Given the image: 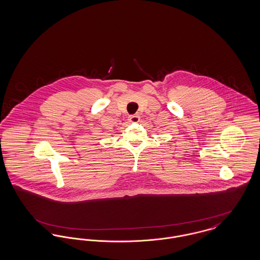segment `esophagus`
Wrapping results in <instances>:
<instances>
[{
  "instance_id": "obj_1",
  "label": "esophagus",
  "mask_w": 260,
  "mask_h": 260,
  "mask_svg": "<svg viewBox=\"0 0 260 260\" xmlns=\"http://www.w3.org/2000/svg\"><path fill=\"white\" fill-rule=\"evenodd\" d=\"M128 121L131 123H138L140 121V118H139V116H131Z\"/></svg>"
}]
</instances>
